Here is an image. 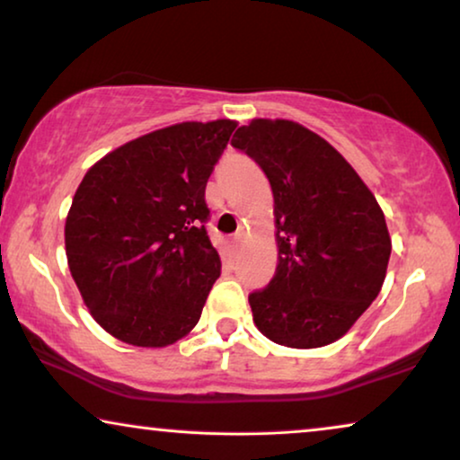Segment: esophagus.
Wrapping results in <instances>:
<instances>
[{
	"label": "esophagus",
	"mask_w": 460,
	"mask_h": 460,
	"mask_svg": "<svg viewBox=\"0 0 460 460\" xmlns=\"http://www.w3.org/2000/svg\"><path fill=\"white\" fill-rule=\"evenodd\" d=\"M242 242H243V233L239 231V233H235V235L231 237V248H233V250H237L239 245H242Z\"/></svg>",
	"instance_id": "34e87169"
}]
</instances>
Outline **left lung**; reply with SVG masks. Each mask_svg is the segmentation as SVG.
Returning a JSON list of instances; mask_svg holds the SVG:
<instances>
[{"label": "left lung", "mask_w": 460, "mask_h": 460, "mask_svg": "<svg viewBox=\"0 0 460 460\" xmlns=\"http://www.w3.org/2000/svg\"><path fill=\"white\" fill-rule=\"evenodd\" d=\"M231 144L269 177L279 264L250 293L253 324L291 349L331 345L349 332L386 279V218L337 148L297 121L252 119Z\"/></svg>", "instance_id": "left-lung-1"}]
</instances>
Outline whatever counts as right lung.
<instances>
[{
	"instance_id": "right-lung-1",
	"label": "right lung",
	"mask_w": 460,
	"mask_h": 460,
	"mask_svg": "<svg viewBox=\"0 0 460 460\" xmlns=\"http://www.w3.org/2000/svg\"><path fill=\"white\" fill-rule=\"evenodd\" d=\"M235 128L233 119L175 123L86 171L66 218V256L91 316L111 337L167 347L200 320L221 277L204 190Z\"/></svg>"
}]
</instances>
